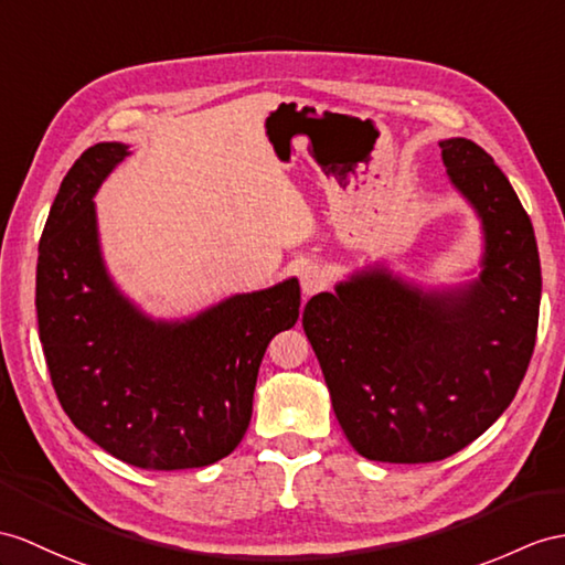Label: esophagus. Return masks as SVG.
I'll return each mask as SVG.
<instances>
[{"instance_id": "obj_1", "label": "esophagus", "mask_w": 565, "mask_h": 565, "mask_svg": "<svg viewBox=\"0 0 565 565\" xmlns=\"http://www.w3.org/2000/svg\"><path fill=\"white\" fill-rule=\"evenodd\" d=\"M299 282H301V292L307 297L319 295L328 287V275L321 266H307L305 270L299 273Z\"/></svg>"}]
</instances>
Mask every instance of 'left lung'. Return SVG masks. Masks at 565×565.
Masks as SVG:
<instances>
[{
    "mask_svg": "<svg viewBox=\"0 0 565 565\" xmlns=\"http://www.w3.org/2000/svg\"><path fill=\"white\" fill-rule=\"evenodd\" d=\"M438 146L484 223L481 278L446 295L366 273L301 313L342 431L379 462H436L484 434L525 379L540 323V252L511 182L475 141Z\"/></svg>",
    "mask_w": 565,
    "mask_h": 565,
    "instance_id": "obj_1",
    "label": "left lung"
}]
</instances>
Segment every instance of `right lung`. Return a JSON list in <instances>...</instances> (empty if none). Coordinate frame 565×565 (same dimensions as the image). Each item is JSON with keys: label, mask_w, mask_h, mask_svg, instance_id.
Listing matches in <instances>:
<instances>
[{"label": "right lung", "mask_w": 565, "mask_h": 565, "mask_svg": "<svg viewBox=\"0 0 565 565\" xmlns=\"http://www.w3.org/2000/svg\"><path fill=\"white\" fill-rule=\"evenodd\" d=\"M129 156L95 143L66 172L38 249V330L54 393L90 441L143 470L230 456L268 342L299 319V282L237 295L186 323L143 319L107 280L93 194Z\"/></svg>", "instance_id": "right-lung-1"}]
</instances>
